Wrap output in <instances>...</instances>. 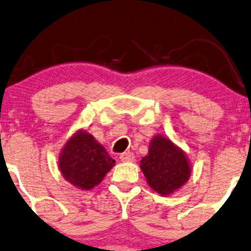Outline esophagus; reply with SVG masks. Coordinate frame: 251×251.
Instances as JSON below:
<instances>
[{"label":"esophagus","mask_w":251,"mask_h":251,"mask_svg":"<svg viewBox=\"0 0 251 251\" xmlns=\"http://www.w3.org/2000/svg\"><path fill=\"white\" fill-rule=\"evenodd\" d=\"M120 160L122 162H133L134 160V153L131 152V151H126V152H123L122 155H120Z\"/></svg>","instance_id":"34e87169"}]
</instances>
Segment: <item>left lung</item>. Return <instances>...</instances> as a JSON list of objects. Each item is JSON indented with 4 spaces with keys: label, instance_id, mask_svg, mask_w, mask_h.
<instances>
[{
    "label": "left lung",
    "instance_id": "8db88e82",
    "mask_svg": "<svg viewBox=\"0 0 251 251\" xmlns=\"http://www.w3.org/2000/svg\"><path fill=\"white\" fill-rule=\"evenodd\" d=\"M140 168L150 188L160 195H170L179 189L192 173L185 152L162 135L153 136L148 155L141 159Z\"/></svg>",
    "mask_w": 251,
    "mask_h": 251
}]
</instances>
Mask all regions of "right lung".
<instances>
[{"mask_svg": "<svg viewBox=\"0 0 251 251\" xmlns=\"http://www.w3.org/2000/svg\"><path fill=\"white\" fill-rule=\"evenodd\" d=\"M58 160L65 180L85 190L99 185L116 163L104 147L86 131H78L66 142Z\"/></svg>", "mask_w": 251, "mask_h": 251, "instance_id": "add662e5", "label": "right lung"}]
</instances>
